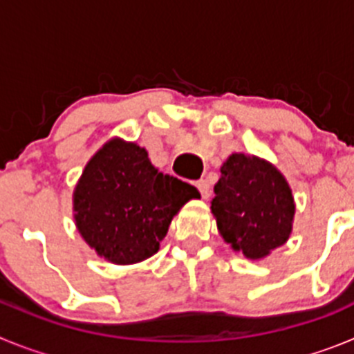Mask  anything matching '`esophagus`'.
Segmentation results:
<instances>
[{
    "instance_id": "1",
    "label": "esophagus",
    "mask_w": 354,
    "mask_h": 354,
    "mask_svg": "<svg viewBox=\"0 0 354 354\" xmlns=\"http://www.w3.org/2000/svg\"><path fill=\"white\" fill-rule=\"evenodd\" d=\"M195 186H196V189L200 192V195H202V198H209V195H211V189H209L207 180H204V179L196 180Z\"/></svg>"
}]
</instances>
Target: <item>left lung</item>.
Listing matches in <instances>:
<instances>
[{
    "label": "left lung",
    "mask_w": 354,
    "mask_h": 354,
    "mask_svg": "<svg viewBox=\"0 0 354 354\" xmlns=\"http://www.w3.org/2000/svg\"><path fill=\"white\" fill-rule=\"evenodd\" d=\"M211 211L221 237L248 259H262L289 239L294 198L283 175L264 159L232 154L221 167Z\"/></svg>",
    "instance_id": "1"
}]
</instances>
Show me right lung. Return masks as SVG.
<instances>
[{"instance_id": "add662e5", "label": "right lung", "mask_w": 354, "mask_h": 354, "mask_svg": "<svg viewBox=\"0 0 354 354\" xmlns=\"http://www.w3.org/2000/svg\"><path fill=\"white\" fill-rule=\"evenodd\" d=\"M198 196L195 186L156 170L145 149L111 140L81 175L74 218L81 236L101 257L134 264L158 252L171 218Z\"/></svg>"}]
</instances>
